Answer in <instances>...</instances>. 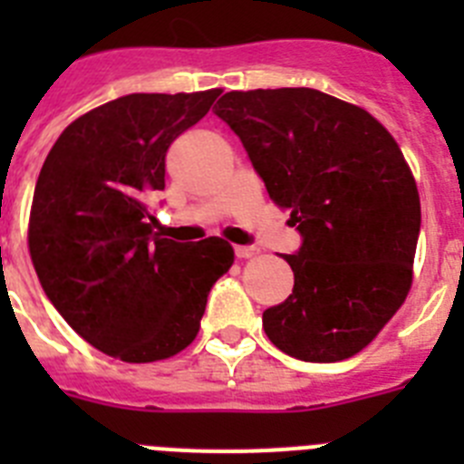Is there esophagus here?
<instances>
[{"label": "esophagus", "mask_w": 464, "mask_h": 464, "mask_svg": "<svg viewBox=\"0 0 464 464\" xmlns=\"http://www.w3.org/2000/svg\"><path fill=\"white\" fill-rule=\"evenodd\" d=\"M235 256L237 257H253L257 256L256 246H235Z\"/></svg>", "instance_id": "esophagus-1"}]
</instances>
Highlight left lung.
I'll return each instance as SVG.
<instances>
[{"instance_id":"left-lung-1","label":"left lung","mask_w":464,"mask_h":464,"mask_svg":"<svg viewBox=\"0 0 464 464\" xmlns=\"http://www.w3.org/2000/svg\"><path fill=\"white\" fill-rule=\"evenodd\" d=\"M216 116L302 237L283 256L293 295L262 314L269 342L304 362L351 358L411 288L420 199L400 146L364 109L311 88L225 92Z\"/></svg>"}]
</instances>
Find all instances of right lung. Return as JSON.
Returning a JSON list of instances; mask_svg holds the SVG:
<instances>
[{"instance_id":"right-lung-1","label":"right lung","mask_w":464,"mask_h":464,"mask_svg":"<svg viewBox=\"0 0 464 464\" xmlns=\"http://www.w3.org/2000/svg\"><path fill=\"white\" fill-rule=\"evenodd\" d=\"M220 90L134 92L88 111L41 167L30 256L41 288L90 346L122 362L176 355L199 332L207 297L235 262L227 241L179 244L155 232L165 155Z\"/></svg>"}]
</instances>
